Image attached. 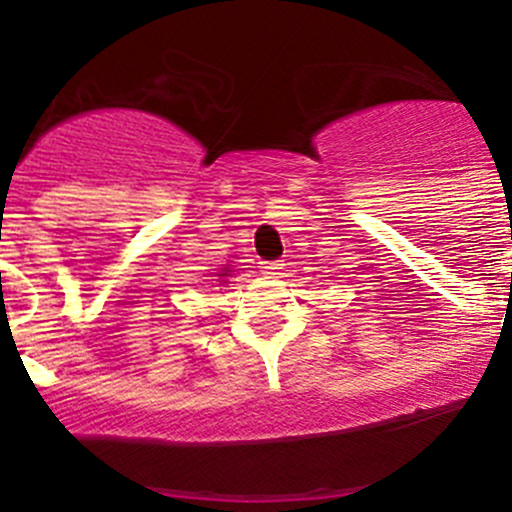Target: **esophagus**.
I'll return each mask as SVG.
<instances>
[{
    "label": "esophagus",
    "mask_w": 512,
    "mask_h": 512,
    "mask_svg": "<svg viewBox=\"0 0 512 512\" xmlns=\"http://www.w3.org/2000/svg\"><path fill=\"white\" fill-rule=\"evenodd\" d=\"M260 270L270 277H280L282 270H285V265H282V262H262Z\"/></svg>",
    "instance_id": "esophagus-1"
}]
</instances>
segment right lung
<instances>
[{
    "label": "right lung",
    "instance_id": "1",
    "mask_svg": "<svg viewBox=\"0 0 512 512\" xmlns=\"http://www.w3.org/2000/svg\"><path fill=\"white\" fill-rule=\"evenodd\" d=\"M223 275H227V270H225V272H223ZM223 275H220V277H223Z\"/></svg>",
    "mask_w": 512,
    "mask_h": 512
}]
</instances>
